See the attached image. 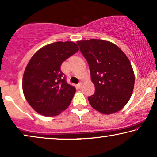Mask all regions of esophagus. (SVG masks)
Listing matches in <instances>:
<instances>
[{
  "label": "esophagus",
  "mask_w": 157,
  "mask_h": 157,
  "mask_svg": "<svg viewBox=\"0 0 157 157\" xmlns=\"http://www.w3.org/2000/svg\"><path fill=\"white\" fill-rule=\"evenodd\" d=\"M82 83H79L78 84H77V87H78V89H81V87H82Z\"/></svg>",
  "instance_id": "obj_1"
}]
</instances>
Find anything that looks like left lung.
Here are the masks:
<instances>
[{
    "label": "left lung",
    "instance_id": "left-lung-1",
    "mask_svg": "<svg viewBox=\"0 0 157 157\" xmlns=\"http://www.w3.org/2000/svg\"><path fill=\"white\" fill-rule=\"evenodd\" d=\"M77 44L89 63L94 95L91 106L104 114H111L126 106L132 96L135 76L131 62L119 47L100 39L78 40Z\"/></svg>",
    "mask_w": 157,
    "mask_h": 157
}]
</instances>
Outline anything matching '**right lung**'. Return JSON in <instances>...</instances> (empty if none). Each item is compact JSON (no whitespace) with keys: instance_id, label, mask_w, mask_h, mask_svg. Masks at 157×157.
I'll return each instance as SVG.
<instances>
[{"instance_id":"1","label":"right lung","mask_w":157,"mask_h":157,"mask_svg":"<svg viewBox=\"0 0 157 157\" xmlns=\"http://www.w3.org/2000/svg\"><path fill=\"white\" fill-rule=\"evenodd\" d=\"M78 50L74 42L59 41L42 47L31 57L23 74V91L39 114L55 117L70 105L76 89L66 81L61 66Z\"/></svg>"}]
</instances>
